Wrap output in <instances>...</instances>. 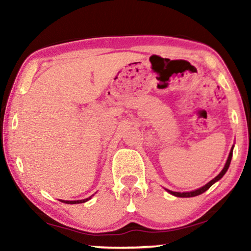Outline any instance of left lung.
<instances>
[{
	"instance_id": "1",
	"label": "left lung",
	"mask_w": 251,
	"mask_h": 251,
	"mask_svg": "<svg viewBox=\"0 0 251 251\" xmlns=\"http://www.w3.org/2000/svg\"><path fill=\"white\" fill-rule=\"evenodd\" d=\"M233 147H234V146H232L231 152H229V154H228V157H227V160H226V163H225L224 168H223V170L217 175V176H216V177L214 178V179H211L210 181H209V183L205 184L204 186H202V187H200V188H197V190H194V191L181 192V193H180V192H174V191L167 190V188H164V190H166V191L168 192V193H170L171 195H175V197H177V198H192V197H197V195H200V194H202V193H204L205 191L209 190V188H210V187L212 186V185H214V184L216 183V181H218V180L221 179V178L226 174V171H227L228 167H229V163H231V160H232Z\"/></svg>"
}]
</instances>
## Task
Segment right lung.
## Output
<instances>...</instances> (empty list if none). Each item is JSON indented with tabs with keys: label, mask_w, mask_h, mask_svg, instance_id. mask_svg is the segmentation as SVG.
I'll return each mask as SVG.
<instances>
[{
	"label": "right lung",
	"mask_w": 251,
	"mask_h": 251,
	"mask_svg": "<svg viewBox=\"0 0 251 251\" xmlns=\"http://www.w3.org/2000/svg\"><path fill=\"white\" fill-rule=\"evenodd\" d=\"M94 197V195H91V197H89L87 199H83V200H75V201H67V200H60L61 202H64V203H67V204H76V203H84V202H87L90 200V199Z\"/></svg>",
	"instance_id": "1"
}]
</instances>
